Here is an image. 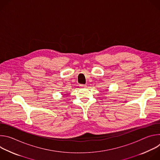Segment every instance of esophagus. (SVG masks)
<instances>
[{"label":"esophagus","instance_id":"obj_1","mask_svg":"<svg viewBox=\"0 0 160 160\" xmlns=\"http://www.w3.org/2000/svg\"><path fill=\"white\" fill-rule=\"evenodd\" d=\"M80 86L81 88H84V87H87L86 85H80Z\"/></svg>","mask_w":160,"mask_h":160}]
</instances>
